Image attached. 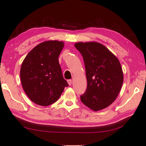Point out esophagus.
<instances>
[{
  "label": "esophagus",
  "instance_id": "1",
  "mask_svg": "<svg viewBox=\"0 0 146 146\" xmlns=\"http://www.w3.org/2000/svg\"><path fill=\"white\" fill-rule=\"evenodd\" d=\"M68 83L69 85L71 86V84H72V80H68Z\"/></svg>",
  "mask_w": 146,
  "mask_h": 146
}]
</instances>
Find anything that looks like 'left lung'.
<instances>
[{"label":"left lung","mask_w":146,"mask_h":146,"mask_svg":"<svg viewBox=\"0 0 146 146\" xmlns=\"http://www.w3.org/2000/svg\"><path fill=\"white\" fill-rule=\"evenodd\" d=\"M75 47L85 64L88 86L80 100L94 111L114 102L122 88L123 75L118 59L106 46L96 42H79Z\"/></svg>","instance_id":"left-lung-1"}]
</instances>
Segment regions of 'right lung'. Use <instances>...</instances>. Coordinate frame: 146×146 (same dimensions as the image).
Returning <instances> with one entry per match:
<instances>
[{
    "instance_id": "right-lung-1",
    "label": "right lung",
    "mask_w": 146,
    "mask_h": 146,
    "mask_svg": "<svg viewBox=\"0 0 146 146\" xmlns=\"http://www.w3.org/2000/svg\"><path fill=\"white\" fill-rule=\"evenodd\" d=\"M64 42L48 40L35 47L22 64L21 80L32 102L42 106L55 102L68 84L64 78L58 56Z\"/></svg>"
}]
</instances>
